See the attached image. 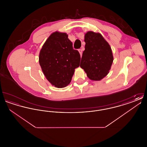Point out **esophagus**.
Returning a JSON list of instances; mask_svg holds the SVG:
<instances>
[{
    "label": "esophagus",
    "instance_id": "obj_1",
    "mask_svg": "<svg viewBox=\"0 0 147 147\" xmlns=\"http://www.w3.org/2000/svg\"><path fill=\"white\" fill-rule=\"evenodd\" d=\"M83 47H82V49H79L78 50V51H79V53H80V56L82 57V52H83Z\"/></svg>",
    "mask_w": 147,
    "mask_h": 147
}]
</instances>
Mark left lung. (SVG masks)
Listing matches in <instances>:
<instances>
[{
    "label": "left lung",
    "mask_w": 147,
    "mask_h": 147,
    "mask_svg": "<svg viewBox=\"0 0 147 147\" xmlns=\"http://www.w3.org/2000/svg\"><path fill=\"white\" fill-rule=\"evenodd\" d=\"M85 50L80 62L88 77L92 80H100L111 69L113 57L110 46L99 33L88 31L85 35Z\"/></svg>",
    "instance_id": "8db88e82"
}]
</instances>
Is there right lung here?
<instances>
[{
	"label": "right lung",
	"instance_id": "1",
	"mask_svg": "<svg viewBox=\"0 0 147 147\" xmlns=\"http://www.w3.org/2000/svg\"><path fill=\"white\" fill-rule=\"evenodd\" d=\"M80 61L79 52L73 49L68 35L57 31L49 36L39 55V63L45 76L58 88L70 83Z\"/></svg>",
	"mask_w": 147,
	"mask_h": 147
}]
</instances>
